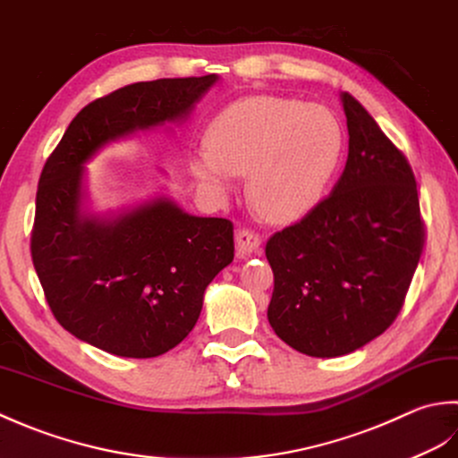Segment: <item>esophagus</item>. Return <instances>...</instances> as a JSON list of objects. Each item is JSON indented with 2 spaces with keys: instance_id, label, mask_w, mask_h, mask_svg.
Masks as SVG:
<instances>
[{
  "instance_id": "obj_1",
  "label": "esophagus",
  "mask_w": 458,
  "mask_h": 458,
  "mask_svg": "<svg viewBox=\"0 0 458 458\" xmlns=\"http://www.w3.org/2000/svg\"><path fill=\"white\" fill-rule=\"evenodd\" d=\"M235 247H237V255L241 259L250 257L253 253H257L259 247H260V237L257 233L249 231V229H241L237 231L235 235Z\"/></svg>"
}]
</instances>
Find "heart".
<instances>
[{
	"instance_id": "1",
	"label": "heart",
	"mask_w": 458,
	"mask_h": 458,
	"mask_svg": "<svg viewBox=\"0 0 458 458\" xmlns=\"http://www.w3.org/2000/svg\"><path fill=\"white\" fill-rule=\"evenodd\" d=\"M344 154V128L322 105L296 98L247 97L223 108L208 128V146L193 148L190 172L211 199L225 201L237 175L260 216L291 223L328 191Z\"/></svg>"
}]
</instances>
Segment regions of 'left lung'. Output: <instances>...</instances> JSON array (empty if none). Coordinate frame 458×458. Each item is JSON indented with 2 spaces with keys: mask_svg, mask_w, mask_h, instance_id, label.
Masks as SVG:
<instances>
[{
  "mask_svg": "<svg viewBox=\"0 0 458 458\" xmlns=\"http://www.w3.org/2000/svg\"><path fill=\"white\" fill-rule=\"evenodd\" d=\"M348 160L328 198L275 233L268 322L296 352L338 358L384 334L423 250L417 183L394 142L348 92Z\"/></svg>",
  "mask_w": 458,
  "mask_h": 458,
  "instance_id": "8db88e82",
  "label": "left lung"
}]
</instances>
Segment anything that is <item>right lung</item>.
Masks as SVG:
<instances>
[{"mask_svg":"<svg viewBox=\"0 0 458 458\" xmlns=\"http://www.w3.org/2000/svg\"><path fill=\"white\" fill-rule=\"evenodd\" d=\"M217 74L134 82L72 118L37 190L33 267L51 312L74 338L120 358H156L198 322L205 288L233 260V223L198 217L160 193L89 208L87 164L106 146L183 124Z\"/></svg>","mask_w":458,"mask_h":458,"instance_id":"1","label":"right lung"}]
</instances>
